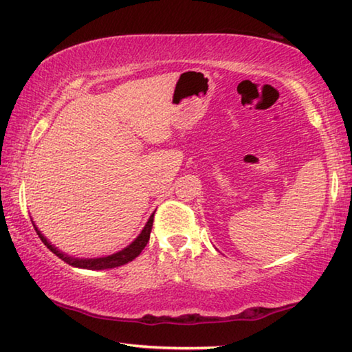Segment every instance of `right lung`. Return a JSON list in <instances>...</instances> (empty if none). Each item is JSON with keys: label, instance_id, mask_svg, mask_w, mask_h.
<instances>
[{"label": "right lung", "instance_id": "right-lung-1", "mask_svg": "<svg viewBox=\"0 0 352 352\" xmlns=\"http://www.w3.org/2000/svg\"><path fill=\"white\" fill-rule=\"evenodd\" d=\"M152 225H153V214L151 216V219L147 220V223L142 231L140 233V236L136 237V239L130 243L129 247H126L121 252H118L115 254H110V256H104V258H94V259H79V258H73V256H68L62 253L60 250L56 248L52 243L46 239V237L40 233L37 226L34 225L35 231H37L38 237L41 239V242L45 243V245L51 250L52 253L56 256H58L62 261L67 262V264L73 265V267H79V269H87V270H105V269H115V267L119 265H124L127 264V262L133 261L136 256H138L144 247L147 245L148 242V237H151V231H152Z\"/></svg>", "mask_w": 352, "mask_h": 352}]
</instances>
